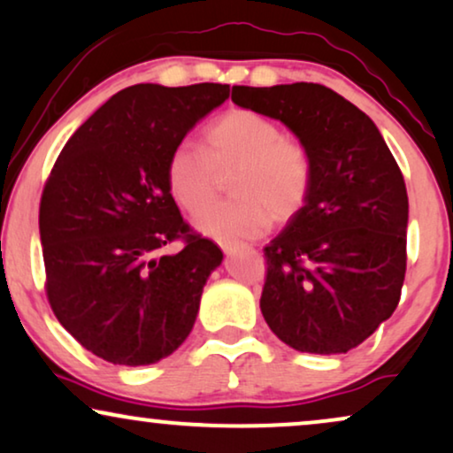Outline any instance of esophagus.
Wrapping results in <instances>:
<instances>
[{
    "instance_id": "obj_1",
    "label": "esophagus",
    "mask_w": 453,
    "mask_h": 453,
    "mask_svg": "<svg viewBox=\"0 0 453 453\" xmlns=\"http://www.w3.org/2000/svg\"><path fill=\"white\" fill-rule=\"evenodd\" d=\"M238 242H232V240H219V249L223 250V252H226V255H232V252L234 250H236L238 249Z\"/></svg>"
}]
</instances>
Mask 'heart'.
Returning a JSON list of instances; mask_svg holds the SVG:
<instances>
[{
	"label": "heart",
	"mask_w": 453,
	"mask_h": 453,
	"mask_svg": "<svg viewBox=\"0 0 453 453\" xmlns=\"http://www.w3.org/2000/svg\"><path fill=\"white\" fill-rule=\"evenodd\" d=\"M236 169V199L202 207L214 196L219 172ZM167 188L173 201L196 213L198 232L219 240L252 238L303 207L312 186L309 149L283 136L281 126L252 110H230L207 130V149L192 141L173 147L167 159Z\"/></svg>",
	"instance_id": "heart-1"
}]
</instances>
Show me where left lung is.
Masks as SVG:
<instances>
[{
    "label": "left lung",
    "instance_id": "8db88e82",
    "mask_svg": "<svg viewBox=\"0 0 453 453\" xmlns=\"http://www.w3.org/2000/svg\"><path fill=\"white\" fill-rule=\"evenodd\" d=\"M232 101L286 124L312 159L304 207L263 249L265 321L300 352H348L400 303L408 227L400 167L372 119L323 84L234 87Z\"/></svg>",
    "mask_w": 453,
    "mask_h": 453
}]
</instances>
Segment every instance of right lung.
Returning <instances> with one entry per match:
<instances>
[{
    "label": "right lung",
    "instance_id": "1",
    "mask_svg": "<svg viewBox=\"0 0 453 453\" xmlns=\"http://www.w3.org/2000/svg\"><path fill=\"white\" fill-rule=\"evenodd\" d=\"M230 84H134L78 128L39 207L45 292L64 329L113 365L170 357L196 321L221 250L196 234L167 188V159ZM183 244L176 256L165 246Z\"/></svg>",
    "mask_w": 453,
    "mask_h": 453
}]
</instances>
